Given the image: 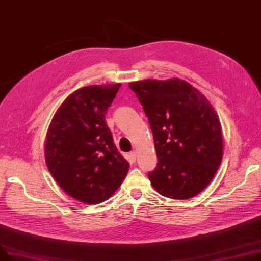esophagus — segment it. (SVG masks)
I'll return each instance as SVG.
<instances>
[{
  "instance_id": "obj_1",
  "label": "esophagus",
  "mask_w": 261,
  "mask_h": 261,
  "mask_svg": "<svg viewBox=\"0 0 261 261\" xmlns=\"http://www.w3.org/2000/svg\"><path fill=\"white\" fill-rule=\"evenodd\" d=\"M130 157L132 159V161H136L137 160V151L133 150L131 153H130Z\"/></svg>"
}]
</instances>
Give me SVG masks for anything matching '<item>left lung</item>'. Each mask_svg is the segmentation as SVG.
Here are the masks:
<instances>
[{
	"mask_svg": "<svg viewBox=\"0 0 261 261\" xmlns=\"http://www.w3.org/2000/svg\"><path fill=\"white\" fill-rule=\"evenodd\" d=\"M148 118L158 163L148 173L160 195L185 200L213 179L223 159L218 116L205 96L179 79L130 83Z\"/></svg>",
	"mask_w": 261,
	"mask_h": 261,
	"instance_id": "8db88e82",
	"label": "left lung"
}]
</instances>
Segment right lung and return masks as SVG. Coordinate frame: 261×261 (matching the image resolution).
Instances as JSON below:
<instances>
[{"label":"right lung","mask_w":261,"mask_h":261,"mask_svg":"<svg viewBox=\"0 0 261 261\" xmlns=\"http://www.w3.org/2000/svg\"><path fill=\"white\" fill-rule=\"evenodd\" d=\"M121 84L87 86L70 94L47 131L45 158L67 195L87 204L108 200L121 185L129 162L116 148L105 114Z\"/></svg>","instance_id":"add662e5"}]
</instances>
